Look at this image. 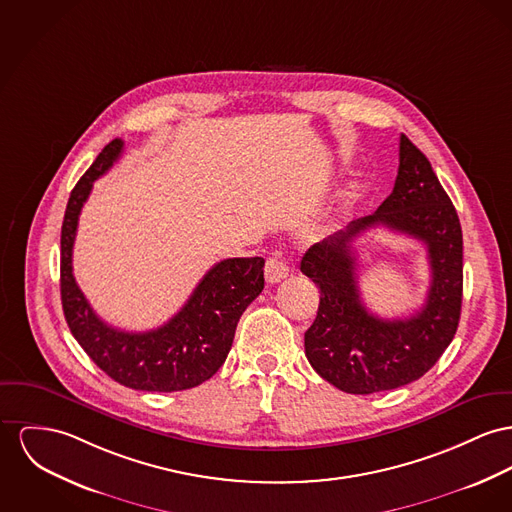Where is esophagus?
I'll use <instances>...</instances> for the list:
<instances>
[{
	"mask_svg": "<svg viewBox=\"0 0 512 512\" xmlns=\"http://www.w3.org/2000/svg\"><path fill=\"white\" fill-rule=\"evenodd\" d=\"M264 275H266V281H268V283H279V281H283V279L289 275V270H287V266L283 264L281 258L272 256V258L266 262Z\"/></svg>",
	"mask_w": 512,
	"mask_h": 512,
	"instance_id": "1",
	"label": "esophagus"
}]
</instances>
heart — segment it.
<instances>
[{
    "label": "heart",
    "mask_w": 512,
    "mask_h": 512,
    "mask_svg": "<svg viewBox=\"0 0 512 512\" xmlns=\"http://www.w3.org/2000/svg\"><path fill=\"white\" fill-rule=\"evenodd\" d=\"M326 219H330V215H326ZM324 229H326V223H322V225H320V227H318V229H316V231H318V233H322V231H324Z\"/></svg>",
    "instance_id": "heart-1"
}]
</instances>
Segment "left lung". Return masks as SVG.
<instances>
[{
	"label": "left lung",
	"instance_id": "8db88e82",
	"mask_svg": "<svg viewBox=\"0 0 512 512\" xmlns=\"http://www.w3.org/2000/svg\"><path fill=\"white\" fill-rule=\"evenodd\" d=\"M382 224L428 246L432 285L409 319H380L362 305L350 242ZM301 272L320 289V305L305 332L312 369L347 394L394 390L425 375L456 334L462 308V227L429 159L402 134L392 194L373 215L351 221L314 246Z\"/></svg>",
	"mask_w": 512,
	"mask_h": 512
}]
</instances>
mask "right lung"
Wrapping results in <instances>:
<instances>
[{"instance_id": "obj_1", "label": "right lung", "mask_w": 512, "mask_h": 512, "mask_svg": "<svg viewBox=\"0 0 512 512\" xmlns=\"http://www.w3.org/2000/svg\"><path fill=\"white\" fill-rule=\"evenodd\" d=\"M122 149L124 141L112 139L71 190L62 225V307L73 338L116 382L145 392L188 390L225 363L242 312L264 289V258H229L215 264L188 303L155 330L124 332L108 326L77 287L71 254L79 213L93 182L118 161Z\"/></svg>"}]
</instances>
